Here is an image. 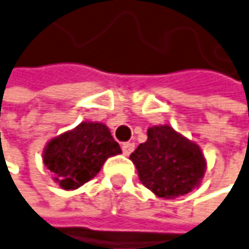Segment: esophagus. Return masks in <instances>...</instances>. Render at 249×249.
Instances as JSON below:
<instances>
[{
	"mask_svg": "<svg viewBox=\"0 0 249 249\" xmlns=\"http://www.w3.org/2000/svg\"><path fill=\"white\" fill-rule=\"evenodd\" d=\"M134 143H131V142H127V143H124L122 144V152H124V155H130V153H133V150H134Z\"/></svg>",
	"mask_w": 249,
	"mask_h": 249,
	"instance_id": "34e87169",
	"label": "esophagus"
}]
</instances>
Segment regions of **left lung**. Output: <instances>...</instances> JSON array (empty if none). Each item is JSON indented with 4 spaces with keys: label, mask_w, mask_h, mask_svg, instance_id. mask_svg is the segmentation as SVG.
<instances>
[{
    "label": "left lung",
    "mask_w": 249,
    "mask_h": 249,
    "mask_svg": "<svg viewBox=\"0 0 249 249\" xmlns=\"http://www.w3.org/2000/svg\"><path fill=\"white\" fill-rule=\"evenodd\" d=\"M130 159L140 181L156 196L167 199L183 196L198 187L207 168L199 146L170 125L149 128L147 140L130 155Z\"/></svg>",
    "instance_id": "1"
}]
</instances>
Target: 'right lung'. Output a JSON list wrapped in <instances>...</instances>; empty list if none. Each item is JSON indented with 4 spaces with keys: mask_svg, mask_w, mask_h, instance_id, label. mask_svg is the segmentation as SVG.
<instances>
[{
    "mask_svg": "<svg viewBox=\"0 0 249 249\" xmlns=\"http://www.w3.org/2000/svg\"><path fill=\"white\" fill-rule=\"evenodd\" d=\"M121 153L109 128L100 122H81L72 131L53 139L44 149V164L65 190L91 180L109 156Z\"/></svg>",
    "mask_w": 249,
    "mask_h": 249,
    "instance_id": "obj_1",
    "label": "right lung"
}]
</instances>
